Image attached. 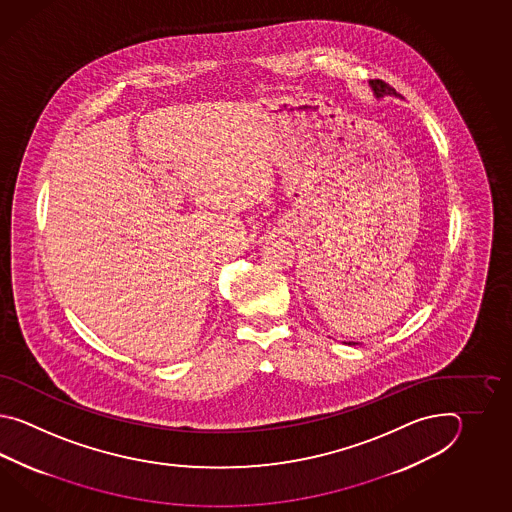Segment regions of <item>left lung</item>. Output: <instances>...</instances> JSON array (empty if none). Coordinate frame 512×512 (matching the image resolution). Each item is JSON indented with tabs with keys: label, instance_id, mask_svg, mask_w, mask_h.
Instances as JSON below:
<instances>
[{
	"label": "left lung",
	"instance_id": "left-lung-1",
	"mask_svg": "<svg viewBox=\"0 0 512 512\" xmlns=\"http://www.w3.org/2000/svg\"><path fill=\"white\" fill-rule=\"evenodd\" d=\"M370 86L377 98L386 97V95H395L397 97V91L390 84H386L384 80H370ZM348 344L351 346L355 342H348Z\"/></svg>",
	"mask_w": 512,
	"mask_h": 512
}]
</instances>
